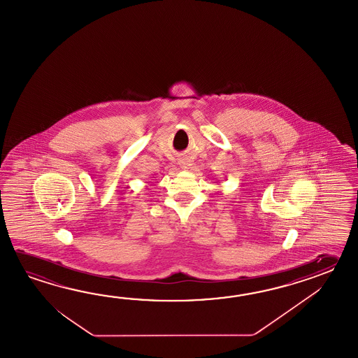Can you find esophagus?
Segmentation results:
<instances>
[{"label": "esophagus", "mask_w": 358, "mask_h": 358, "mask_svg": "<svg viewBox=\"0 0 358 358\" xmlns=\"http://www.w3.org/2000/svg\"><path fill=\"white\" fill-rule=\"evenodd\" d=\"M184 165H185V164H184ZM184 168H185V166H184Z\"/></svg>", "instance_id": "1"}]
</instances>
